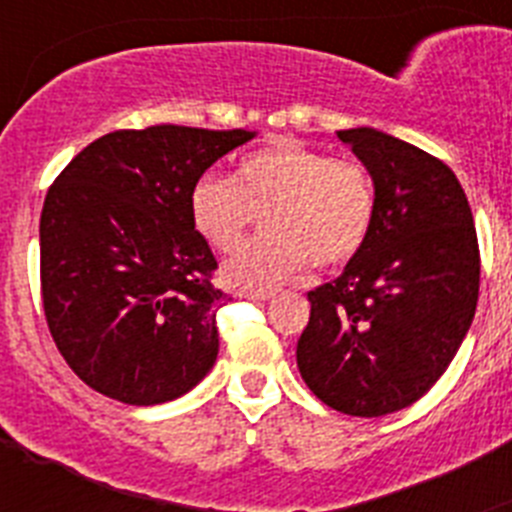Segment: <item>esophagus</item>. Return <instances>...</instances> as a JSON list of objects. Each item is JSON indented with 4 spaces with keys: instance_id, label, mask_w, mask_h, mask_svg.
Segmentation results:
<instances>
[{
    "instance_id": "1",
    "label": "esophagus",
    "mask_w": 512,
    "mask_h": 512,
    "mask_svg": "<svg viewBox=\"0 0 512 512\" xmlns=\"http://www.w3.org/2000/svg\"><path fill=\"white\" fill-rule=\"evenodd\" d=\"M243 297H248L253 302H266L274 297V292H266V289H243Z\"/></svg>"
}]
</instances>
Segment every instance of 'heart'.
Listing matches in <instances>:
<instances>
[{
    "mask_svg": "<svg viewBox=\"0 0 512 512\" xmlns=\"http://www.w3.org/2000/svg\"><path fill=\"white\" fill-rule=\"evenodd\" d=\"M264 215L261 241L225 264L228 282L279 287L307 264L333 269L364 248L374 220L372 179L351 161L295 140L248 153L235 176L205 174L189 192V215L215 251H235Z\"/></svg>",
    "mask_w": 512,
    "mask_h": 512,
    "instance_id": "b5f03b06",
    "label": "heart"
}]
</instances>
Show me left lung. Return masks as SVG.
Masks as SVG:
<instances>
[{
    "instance_id": "1",
    "label": "left lung",
    "mask_w": 512,
    "mask_h": 512,
    "mask_svg": "<svg viewBox=\"0 0 512 512\" xmlns=\"http://www.w3.org/2000/svg\"><path fill=\"white\" fill-rule=\"evenodd\" d=\"M374 184V220L343 274L307 292L297 366L338 413L379 418L431 390L467 338L479 246L467 194L431 153L374 128L338 130Z\"/></svg>"
}]
</instances>
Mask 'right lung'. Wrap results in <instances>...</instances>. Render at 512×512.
<instances>
[{"label": "right lung", "instance_id": "right-lung-1", "mask_svg": "<svg viewBox=\"0 0 512 512\" xmlns=\"http://www.w3.org/2000/svg\"><path fill=\"white\" fill-rule=\"evenodd\" d=\"M253 130L153 125L89 143L45 194L40 287L58 351L125 405L187 395L217 359L210 246L189 215L194 182Z\"/></svg>", "mask_w": 512, "mask_h": 512}]
</instances>
